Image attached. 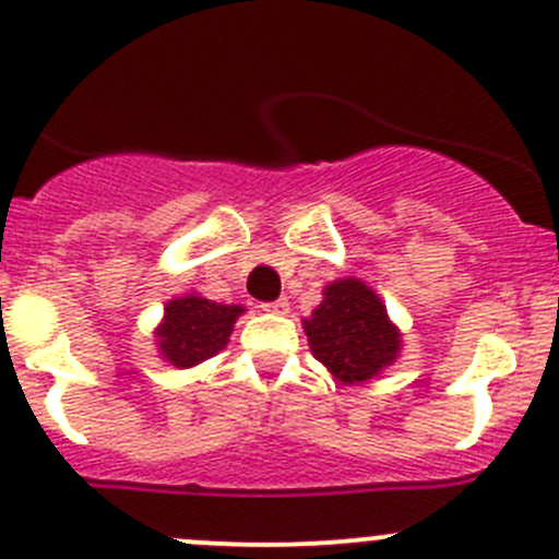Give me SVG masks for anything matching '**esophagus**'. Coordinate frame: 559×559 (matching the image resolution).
Segmentation results:
<instances>
[{"instance_id":"esophagus-1","label":"esophagus","mask_w":559,"mask_h":559,"mask_svg":"<svg viewBox=\"0 0 559 559\" xmlns=\"http://www.w3.org/2000/svg\"><path fill=\"white\" fill-rule=\"evenodd\" d=\"M262 311L284 316V313H289V300H286V297H278V300H273V302H264Z\"/></svg>"}]
</instances>
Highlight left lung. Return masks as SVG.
<instances>
[{
  "label": "left lung",
  "mask_w": 559,
  "mask_h": 559,
  "mask_svg": "<svg viewBox=\"0 0 559 559\" xmlns=\"http://www.w3.org/2000/svg\"><path fill=\"white\" fill-rule=\"evenodd\" d=\"M313 357L343 384H362L400 357V330L381 297L359 278L332 281L302 321Z\"/></svg>",
  "instance_id": "obj_1"
}]
</instances>
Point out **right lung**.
<instances>
[{
	"mask_svg": "<svg viewBox=\"0 0 559 559\" xmlns=\"http://www.w3.org/2000/svg\"><path fill=\"white\" fill-rule=\"evenodd\" d=\"M243 311V306H222L197 292L175 297L167 302L165 319L156 326L162 359L183 370L216 357L229 343L235 321Z\"/></svg>",
	"mask_w": 559,
	"mask_h": 559,
	"instance_id": "obj_1",
	"label": "right lung"
}]
</instances>
